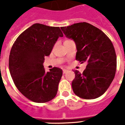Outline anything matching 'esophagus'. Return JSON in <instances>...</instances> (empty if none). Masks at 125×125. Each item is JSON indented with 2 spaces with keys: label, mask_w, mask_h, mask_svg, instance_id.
<instances>
[{
  "label": "esophagus",
  "mask_w": 125,
  "mask_h": 125,
  "mask_svg": "<svg viewBox=\"0 0 125 125\" xmlns=\"http://www.w3.org/2000/svg\"><path fill=\"white\" fill-rule=\"evenodd\" d=\"M68 72V70H65V69H64V70H63V73H66L67 72Z\"/></svg>",
  "instance_id": "1"
}]
</instances>
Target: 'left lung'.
I'll return each mask as SVG.
<instances>
[{
  "label": "left lung",
  "instance_id": "obj_1",
  "mask_svg": "<svg viewBox=\"0 0 125 125\" xmlns=\"http://www.w3.org/2000/svg\"><path fill=\"white\" fill-rule=\"evenodd\" d=\"M65 37L76 45V60L87 62L83 73L74 70L72 83L74 94L84 99H94L104 94L115 78L116 56L110 39L90 23H74L61 27Z\"/></svg>",
  "mask_w": 125,
  "mask_h": 125
}]
</instances>
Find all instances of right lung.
I'll return each instance as SVG.
<instances>
[{"label":"right lung","mask_w":125,"mask_h":125,"mask_svg":"<svg viewBox=\"0 0 125 125\" xmlns=\"http://www.w3.org/2000/svg\"><path fill=\"white\" fill-rule=\"evenodd\" d=\"M63 36L60 27L35 23L12 45L9 62L10 76L21 93L33 102H49L57 94L62 70L54 67L46 72L43 62Z\"/></svg>","instance_id":"obj_1"}]
</instances>
